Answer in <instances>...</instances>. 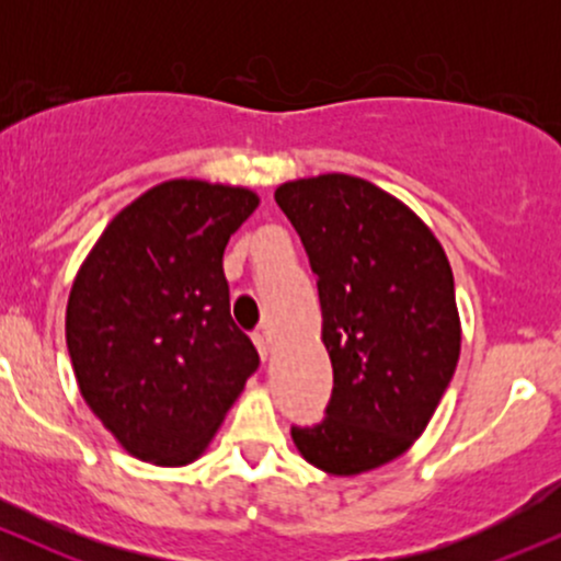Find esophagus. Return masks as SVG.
Returning <instances> with one entry per match:
<instances>
[{"label":"esophagus","mask_w":561,"mask_h":561,"mask_svg":"<svg viewBox=\"0 0 561 561\" xmlns=\"http://www.w3.org/2000/svg\"><path fill=\"white\" fill-rule=\"evenodd\" d=\"M253 343H255V347H259V353H261L263 362H266L268 353H272V345H268L266 334H263V332H255V334H253Z\"/></svg>","instance_id":"1"}]
</instances>
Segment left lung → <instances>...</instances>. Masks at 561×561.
I'll list each match as a JSON object with an SVG mask.
<instances>
[{
  "instance_id": "left-lung-1",
  "label": "left lung",
  "mask_w": 561,
  "mask_h": 561,
  "mask_svg": "<svg viewBox=\"0 0 561 561\" xmlns=\"http://www.w3.org/2000/svg\"><path fill=\"white\" fill-rule=\"evenodd\" d=\"M274 199L319 276L321 343L334 371L327 420L293 427V443L321 472L356 478L414 446L454 377V272L433 229L366 179H293Z\"/></svg>"
}]
</instances>
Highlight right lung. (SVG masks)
Segmentation results:
<instances>
[{
	"mask_svg": "<svg viewBox=\"0 0 561 561\" xmlns=\"http://www.w3.org/2000/svg\"><path fill=\"white\" fill-rule=\"evenodd\" d=\"M261 197L169 179L128 203L83 259L66 308L81 398L134 459H199L259 369L231 321L224 250Z\"/></svg>",
	"mask_w": 561,
	"mask_h": 561,
	"instance_id": "obj_1",
	"label": "right lung"
}]
</instances>
